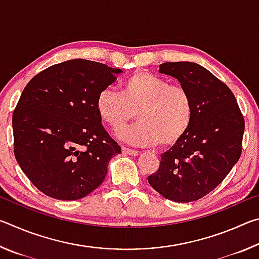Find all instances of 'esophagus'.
<instances>
[{
	"label": "esophagus",
	"mask_w": 259,
	"mask_h": 259,
	"mask_svg": "<svg viewBox=\"0 0 259 259\" xmlns=\"http://www.w3.org/2000/svg\"><path fill=\"white\" fill-rule=\"evenodd\" d=\"M122 153L123 154H128V155H133V156H137L139 153L138 151H135V150H130L128 147H122Z\"/></svg>",
	"instance_id": "1"
}]
</instances>
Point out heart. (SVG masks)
Instances as JSON below:
<instances>
[{"label":"heart","mask_w":259,"mask_h":259,"mask_svg":"<svg viewBox=\"0 0 259 259\" xmlns=\"http://www.w3.org/2000/svg\"><path fill=\"white\" fill-rule=\"evenodd\" d=\"M96 108L105 124L114 131L123 128L137 114L138 123L121 130L123 142L140 147L157 144L174 146L190 129L193 100L186 88L148 72H137L122 87V94L112 88L100 91Z\"/></svg>","instance_id":"b5f03b06"}]
</instances>
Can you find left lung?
<instances>
[{
  "label": "left lung",
  "instance_id": "left-lung-1",
  "mask_svg": "<svg viewBox=\"0 0 259 259\" xmlns=\"http://www.w3.org/2000/svg\"><path fill=\"white\" fill-rule=\"evenodd\" d=\"M159 72L191 94L193 120L147 181L165 199L191 202L214 190L239 161L244 120L230 88L199 64L164 63Z\"/></svg>",
  "mask_w": 259,
  "mask_h": 259
}]
</instances>
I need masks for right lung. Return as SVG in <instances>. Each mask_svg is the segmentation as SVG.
<instances>
[{
	"mask_svg": "<svg viewBox=\"0 0 259 259\" xmlns=\"http://www.w3.org/2000/svg\"><path fill=\"white\" fill-rule=\"evenodd\" d=\"M119 68L85 59L56 64L25 87L12 115L15 156L34 186L50 198L77 200L104 182L121 147L96 108Z\"/></svg>",
	"mask_w": 259,
	"mask_h": 259,
	"instance_id": "right-lung-1",
	"label": "right lung"
}]
</instances>
